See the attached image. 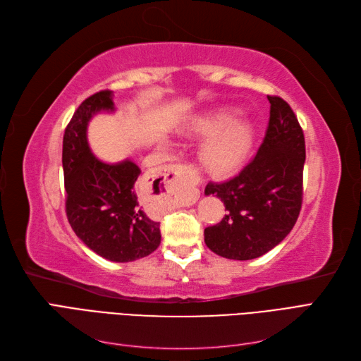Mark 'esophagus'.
I'll list each match as a JSON object with an SVG mask.
<instances>
[{"label":"esophagus","instance_id":"1","mask_svg":"<svg viewBox=\"0 0 361 361\" xmlns=\"http://www.w3.org/2000/svg\"><path fill=\"white\" fill-rule=\"evenodd\" d=\"M183 173H191V174H192V171L190 170L188 166H183V164H174V166H170V167H169L167 176L176 178V176H179V174H183ZM197 182H199V179H197Z\"/></svg>","mask_w":361,"mask_h":361}]
</instances>
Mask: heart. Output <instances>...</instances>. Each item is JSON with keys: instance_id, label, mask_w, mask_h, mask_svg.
<instances>
[{"instance_id": "heart-1", "label": "heart", "mask_w": 361, "mask_h": 361, "mask_svg": "<svg viewBox=\"0 0 361 361\" xmlns=\"http://www.w3.org/2000/svg\"><path fill=\"white\" fill-rule=\"evenodd\" d=\"M226 117V114H216L202 118L197 123H194L192 130H195V133H209V130L216 129L223 123ZM250 140L251 135L248 126L243 122L232 120V122H227L218 130L216 129L203 141V145L200 146V159L204 164V167L212 171H228L244 158L250 146Z\"/></svg>"}]
</instances>
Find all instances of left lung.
Returning <instances> with one entry per match:
<instances>
[{
	"label": "left lung",
	"mask_w": 361,
	"mask_h": 361,
	"mask_svg": "<svg viewBox=\"0 0 361 361\" xmlns=\"http://www.w3.org/2000/svg\"><path fill=\"white\" fill-rule=\"evenodd\" d=\"M268 101L269 122L255 158L235 178L204 188L227 211L220 223L204 228V243L226 259L250 260L268 253L289 235L301 211L302 129L286 101L279 96Z\"/></svg>",
	"instance_id": "left-lung-1"
}]
</instances>
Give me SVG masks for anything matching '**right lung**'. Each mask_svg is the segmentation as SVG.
<instances>
[{"mask_svg":"<svg viewBox=\"0 0 361 361\" xmlns=\"http://www.w3.org/2000/svg\"><path fill=\"white\" fill-rule=\"evenodd\" d=\"M101 111H114L113 92L87 97L64 130L66 215L75 235L96 255L111 262H133L159 247V221L152 202L138 197L137 164L130 159L106 164L92 154L87 126Z\"/></svg>","mask_w":361,"mask_h":361,"instance_id":"right-lung-1","label":"right lung"}]
</instances>
